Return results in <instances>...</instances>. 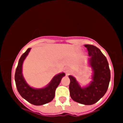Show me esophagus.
Segmentation results:
<instances>
[{"label":"esophagus","mask_w":123,"mask_h":123,"mask_svg":"<svg viewBox=\"0 0 123 123\" xmlns=\"http://www.w3.org/2000/svg\"><path fill=\"white\" fill-rule=\"evenodd\" d=\"M64 71H65V74H66V75H69V74L70 73V70H69V69L68 68H65L64 69Z\"/></svg>","instance_id":"34e87169"}]
</instances>
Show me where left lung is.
Wrapping results in <instances>:
<instances>
[{"instance_id": "left-lung-1", "label": "left lung", "mask_w": 123, "mask_h": 123, "mask_svg": "<svg viewBox=\"0 0 123 123\" xmlns=\"http://www.w3.org/2000/svg\"><path fill=\"white\" fill-rule=\"evenodd\" d=\"M85 46L90 56L88 65L92 71V81L82 87L74 77L69 75V89L72 99L81 104L90 105L97 102L106 93L111 73L107 59L100 49L91 44H85Z\"/></svg>"}]
</instances>
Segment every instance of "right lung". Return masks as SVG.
<instances>
[{"instance_id": "add662e5", "label": "right lung", "mask_w": 123, "mask_h": 123, "mask_svg": "<svg viewBox=\"0 0 123 123\" xmlns=\"http://www.w3.org/2000/svg\"><path fill=\"white\" fill-rule=\"evenodd\" d=\"M30 50L31 48H28L21 56L15 71V81L18 92L24 99L33 105H43L54 99L56 89L65 74L61 73L55 75L49 83L44 87L34 88L31 87L26 82L23 74V62Z\"/></svg>"}]
</instances>
